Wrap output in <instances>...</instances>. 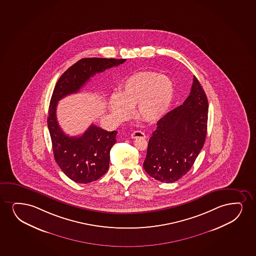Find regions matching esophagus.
Wrapping results in <instances>:
<instances>
[{"label": "esophagus", "instance_id": "obj_1", "mask_svg": "<svg viewBox=\"0 0 256 256\" xmlns=\"http://www.w3.org/2000/svg\"><path fill=\"white\" fill-rule=\"evenodd\" d=\"M130 136H132V138H146V134L141 132V130H135V132H133L132 134H130Z\"/></svg>", "mask_w": 256, "mask_h": 256}]
</instances>
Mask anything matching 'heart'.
<instances>
[{"label":"heart","mask_w":256,"mask_h":256,"mask_svg":"<svg viewBox=\"0 0 256 256\" xmlns=\"http://www.w3.org/2000/svg\"><path fill=\"white\" fill-rule=\"evenodd\" d=\"M175 97L170 80L158 72L133 74L124 81L120 94L109 98V109L118 121L130 118L136 107V116L146 123H155L167 114Z\"/></svg>","instance_id":"obj_1"}]
</instances>
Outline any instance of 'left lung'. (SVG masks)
I'll list each match as a JSON object with an SVG mask.
<instances>
[{
	"instance_id": "left-lung-1",
	"label": "left lung",
	"mask_w": 256,
	"mask_h": 256,
	"mask_svg": "<svg viewBox=\"0 0 256 256\" xmlns=\"http://www.w3.org/2000/svg\"><path fill=\"white\" fill-rule=\"evenodd\" d=\"M208 112L207 96L194 76L190 94L184 104L156 123L144 162L147 174L170 184L188 173L204 147Z\"/></svg>"
}]
</instances>
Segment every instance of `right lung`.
Masks as SVG:
<instances>
[{
    "label": "right lung",
    "instance_id": "add662e5",
    "mask_svg": "<svg viewBox=\"0 0 256 256\" xmlns=\"http://www.w3.org/2000/svg\"><path fill=\"white\" fill-rule=\"evenodd\" d=\"M126 60V58H81L68 68L55 84L48 116L54 156L62 172L75 182H92L106 173L110 150L116 142L118 132H107L92 124L81 136L66 135L56 118L58 101L69 94L78 92L96 74L123 64Z\"/></svg>",
    "mask_w": 256,
    "mask_h": 256
}]
</instances>
